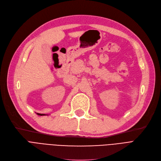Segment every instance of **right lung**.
<instances>
[{
  "mask_svg": "<svg viewBox=\"0 0 161 161\" xmlns=\"http://www.w3.org/2000/svg\"><path fill=\"white\" fill-rule=\"evenodd\" d=\"M37 114L39 115H45V114H38V113H37Z\"/></svg>",
  "mask_w": 161,
  "mask_h": 161,
  "instance_id": "1",
  "label": "right lung"
}]
</instances>
